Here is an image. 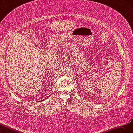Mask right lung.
<instances>
[{"label":"right lung","instance_id":"add662e5","mask_svg":"<svg viewBox=\"0 0 133 133\" xmlns=\"http://www.w3.org/2000/svg\"><path fill=\"white\" fill-rule=\"evenodd\" d=\"M48 98V97H47V98ZM42 101H43V100H42Z\"/></svg>","mask_w":133,"mask_h":133}]
</instances>
